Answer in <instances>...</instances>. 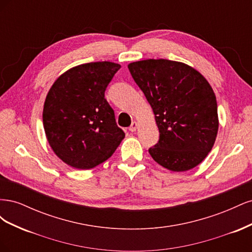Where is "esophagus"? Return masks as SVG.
Masks as SVG:
<instances>
[{"instance_id":"34e87169","label":"esophagus","mask_w":252,"mask_h":252,"mask_svg":"<svg viewBox=\"0 0 252 252\" xmlns=\"http://www.w3.org/2000/svg\"><path fill=\"white\" fill-rule=\"evenodd\" d=\"M138 126H139V124H138V122H135V121H133L132 123H131V125H130V127H129V130H130L131 132H134L136 129H138Z\"/></svg>"}]
</instances>
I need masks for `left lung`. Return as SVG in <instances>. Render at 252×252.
Listing matches in <instances>:
<instances>
[{
	"label": "left lung",
	"instance_id": "1",
	"mask_svg": "<svg viewBox=\"0 0 252 252\" xmlns=\"http://www.w3.org/2000/svg\"><path fill=\"white\" fill-rule=\"evenodd\" d=\"M155 113L158 142L155 161L171 171L194 168L208 156L219 129L218 104L208 81L177 61L149 59L128 65Z\"/></svg>",
	"mask_w": 252,
	"mask_h": 252
}]
</instances>
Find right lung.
Returning <instances> with one entry per match:
<instances>
[{"mask_svg":"<svg viewBox=\"0 0 252 252\" xmlns=\"http://www.w3.org/2000/svg\"><path fill=\"white\" fill-rule=\"evenodd\" d=\"M120 68L107 61L78 65L61 74L48 91L43 108L45 134L57 157L73 168L100 165L125 138L105 98Z\"/></svg>","mask_w":252,"mask_h":252,"instance_id":"obj_1","label":"right lung"}]
</instances>
